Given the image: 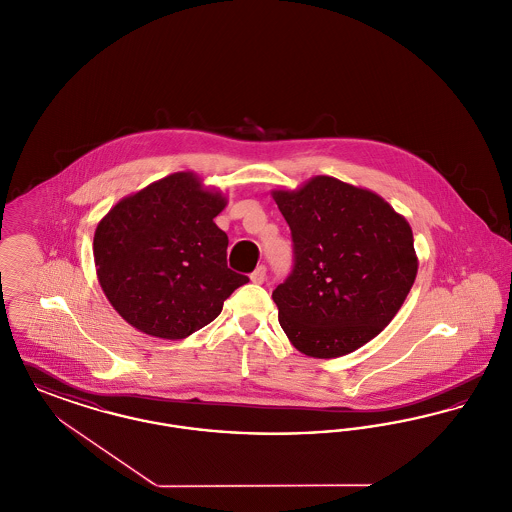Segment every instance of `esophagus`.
<instances>
[{
    "instance_id": "1",
    "label": "esophagus",
    "mask_w": 512,
    "mask_h": 512,
    "mask_svg": "<svg viewBox=\"0 0 512 512\" xmlns=\"http://www.w3.org/2000/svg\"><path fill=\"white\" fill-rule=\"evenodd\" d=\"M267 280V268L263 267H257L255 270H253V274H251V282L253 284H263Z\"/></svg>"
}]
</instances>
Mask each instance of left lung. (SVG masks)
<instances>
[{"mask_svg":"<svg viewBox=\"0 0 512 512\" xmlns=\"http://www.w3.org/2000/svg\"><path fill=\"white\" fill-rule=\"evenodd\" d=\"M292 230V274L272 299L293 347L334 359L376 338L418 272L413 230L390 203L334 176L272 190Z\"/></svg>","mask_w":512,"mask_h":512,"instance_id":"1","label":"left lung"}]
</instances>
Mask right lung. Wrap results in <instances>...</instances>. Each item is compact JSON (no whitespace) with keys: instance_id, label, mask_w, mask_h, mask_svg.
Returning a JSON list of instances; mask_svg holds the SVG:
<instances>
[{"instance_id":"1","label":"right lung","mask_w":512,"mask_h":512,"mask_svg":"<svg viewBox=\"0 0 512 512\" xmlns=\"http://www.w3.org/2000/svg\"><path fill=\"white\" fill-rule=\"evenodd\" d=\"M226 203L195 172H174L122 197L99 220V286L130 326L184 340L219 317L224 301L249 282L226 265L228 236L213 220Z\"/></svg>"}]
</instances>
